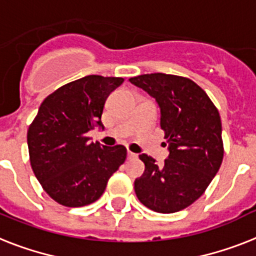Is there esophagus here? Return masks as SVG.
Masks as SVG:
<instances>
[{"instance_id":"1","label":"esophagus","mask_w":256,"mask_h":256,"mask_svg":"<svg viewBox=\"0 0 256 256\" xmlns=\"http://www.w3.org/2000/svg\"><path fill=\"white\" fill-rule=\"evenodd\" d=\"M136 156H138L136 154L132 152V151H128V159H135V158H136Z\"/></svg>"}]
</instances>
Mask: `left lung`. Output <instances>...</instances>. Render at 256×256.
<instances>
[{
	"label": "left lung",
	"instance_id": "left-lung-1",
	"mask_svg": "<svg viewBox=\"0 0 256 256\" xmlns=\"http://www.w3.org/2000/svg\"><path fill=\"white\" fill-rule=\"evenodd\" d=\"M130 82L146 90L160 108V128L170 155L162 166L139 155L144 174L134 182L138 200L158 213L182 210L210 184L224 159L221 117L202 88L190 78L140 74Z\"/></svg>",
	"mask_w": 256,
	"mask_h": 256
}]
</instances>
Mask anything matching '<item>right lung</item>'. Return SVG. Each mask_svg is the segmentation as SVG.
<instances>
[{
  "label": "right lung",
  "instance_id": "obj_1",
  "mask_svg": "<svg viewBox=\"0 0 256 256\" xmlns=\"http://www.w3.org/2000/svg\"><path fill=\"white\" fill-rule=\"evenodd\" d=\"M122 78L89 74L60 86L42 102L27 132L31 168L47 194L60 205L85 206L102 196L108 180L126 160V147L90 142L102 128L104 105Z\"/></svg>",
  "mask_w": 256,
  "mask_h": 256
}]
</instances>
